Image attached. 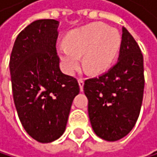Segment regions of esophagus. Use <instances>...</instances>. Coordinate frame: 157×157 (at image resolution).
<instances>
[{
	"mask_svg": "<svg viewBox=\"0 0 157 157\" xmlns=\"http://www.w3.org/2000/svg\"><path fill=\"white\" fill-rule=\"evenodd\" d=\"M78 83H79L80 90H81V91H83V90H84V80L82 79V78H80V79L78 80Z\"/></svg>",
	"mask_w": 157,
	"mask_h": 157,
	"instance_id": "34e87169",
	"label": "esophagus"
}]
</instances>
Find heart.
<instances>
[{
	"label": "heart",
	"mask_w": 157,
	"mask_h": 157,
	"mask_svg": "<svg viewBox=\"0 0 157 157\" xmlns=\"http://www.w3.org/2000/svg\"><path fill=\"white\" fill-rule=\"evenodd\" d=\"M67 44L57 47L63 71L73 74L79 68L81 56L83 65L93 73L107 70L116 58L121 44V34L106 24L96 22L71 31L67 38Z\"/></svg>",
	"instance_id": "b5f03b06"
}]
</instances>
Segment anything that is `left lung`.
I'll return each mask as SVG.
<instances>
[{
    "label": "left lung",
    "instance_id": "1",
    "mask_svg": "<svg viewBox=\"0 0 157 157\" xmlns=\"http://www.w3.org/2000/svg\"><path fill=\"white\" fill-rule=\"evenodd\" d=\"M88 116L95 134L107 141L128 135L135 126L143 100V56L127 29L122 27L116 65L99 77L85 81Z\"/></svg>",
    "mask_w": 157,
    "mask_h": 157
}]
</instances>
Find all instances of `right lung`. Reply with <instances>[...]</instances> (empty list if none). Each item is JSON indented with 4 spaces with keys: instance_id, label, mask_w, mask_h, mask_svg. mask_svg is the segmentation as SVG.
Listing matches in <instances>:
<instances>
[{
    "instance_id": "add662e5",
    "label": "right lung",
    "mask_w": 157,
    "mask_h": 157,
    "mask_svg": "<svg viewBox=\"0 0 157 157\" xmlns=\"http://www.w3.org/2000/svg\"><path fill=\"white\" fill-rule=\"evenodd\" d=\"M56 20H37L17 36L9 68L15 106L27 134L41 143L65 132L78 82L64 74L56 52Z\"/></svg>"
}]
</instances>
